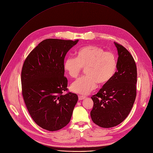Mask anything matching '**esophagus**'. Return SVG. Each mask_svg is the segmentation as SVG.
<instances>
[{
    "label": "esophagus",
    "mask_w": 153,
    "mask_h": 153,
    "mask_svg": "<svg viewBox=\"0 0 153 153\" xmlns=\"http://www.w3.org/2000/svg\"><path fill=\"white\" fill-rule=\"evenodd\" d=\"M85 97H86L84 96H80V95L78 96V98H79V100H83V99H84Z\"/></svg>",
    "instance_id": "1"
}]
</instances>
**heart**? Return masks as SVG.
Wrapping results in <instances>:
<instances>
[{
  "mask_svg": "<svg viewBox=\"0 0 153 153\" xmlns=\"http://www.w3.org/2000/svg\"><path fill=\"white\" fill-rule=\"evenodd\" d=\"M117 67L116 55L110 51H105L99 47L88 45L80 48L76 57H69L65 60L63 68L71 78H76L83 68L86 76L75 81L71 90L79 94H86L99 85L108 83L114 77Z\"/></svg>",
  "mask_w": 153,
  "mask_h": 153,
  "instance_id": "obj_1",
  "label": "heart"
}]
</instances>
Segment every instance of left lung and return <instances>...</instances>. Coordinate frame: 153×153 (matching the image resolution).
<instances>
[{
  "instance_id": "left-lung-1",
  "label": "left lung",
  "mask_w": 153,
  "mask_h": 153,
  "mask_svg": "<svg viewBox=\"0 0 153 153\" xmlns=\"http://www.w3.org/2000/svg\"><path fill=\"white\" fill-rule=\"evenodd\" d=\"M117 49V71L113 78L92 96L94 105L90 113L93 122L102 128H111L128 116L136 97L137 67L132 55L115 42Z\"/></svg>"
}]
</instances>
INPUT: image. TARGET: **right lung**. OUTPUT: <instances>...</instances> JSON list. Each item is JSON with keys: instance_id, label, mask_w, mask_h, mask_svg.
Returning <instances> with one entry per match:
<instances>
[{"instance_id": "add662e5", "label": "right lung", "mask_w": 153, "mask_h": 153, "mask_svg": "<svg viewBox=\"0 0 153 153\" xmlns=\"http://www.w3.org/2000/svg\"><path fill=\"white\" fill-rule=\"evenodd\" d=\"M78 41L45 39L30 52L23 64L22 94L27 110L37 125L50 131L70 122L78 100L76 94H63L68 91L64 59Z\"/></svg>"}]
</instances>
